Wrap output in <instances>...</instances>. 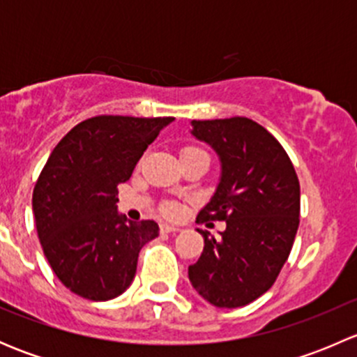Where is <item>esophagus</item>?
<instances>
[{
    "instance_id": "34e87169",
    "label": "esophagus",
    "mask_w": 357,
    "mask_h": 357,
    "mask_svg": "<svg viewBox=\"0 0 357 357\" xmlns=\"http://www.w3.org/2000/svg\"><path fill=\"white\" fill-rule=\"evenodd\" d=\"M160 231L162 233H178V231H181V228H178V226H172V225H167V222H164V225H160Z\"/></svg>"
}]
</instances>
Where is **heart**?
<instances>
[{
    "label": "heart",
    "instance_id": "1",
    "mask_svg": "<svg viewBox=\"0 0 357 357\" xmlns=\"http://www.w3.org/2000/svg\"><path fill=\"white\" fill-rule=\"evenodd\" d=\"M195 146H186V149H183V152H195ZM199 152H202V150H199ZM162 211H164L165 215H176L178 214V207H176L174 204H165L164 207H162Z\"/></svg>",
    "mask_w": 357,
    "mask_h": 357
}]
</instances>
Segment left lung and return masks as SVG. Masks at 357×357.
I'll list each match as a JSON object with an SVG mask.
<instances>
[{
    "label": "left lung",
    "mask_w": 357,
    "mask_h": 357,
    "mask_svg": "<svg viewBox=\"0 0 357 357\" xmlns=\"http://www.w3.org/2000/svg\"><path fill=\"white\" fill-rule=\"evenodd\" d=\"M192 135L221 160V179L197 222L226 221L204 236L190 282L215 307H242L266 294L289 259L298 228L301 186L278 139L247 117L192 121Z\"/></svg>",
    "instance_id": "1"
}]
</instances>
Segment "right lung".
<instances>
[{"instance_id": "obj_1", "label": "right lung", "mask_w": 357, "mask_h": 357, "mask_svg": "<svg viewBox=\"0 0 357 357\" xmlns=\"http://www.w3.org/2000/svg\"><path fill=\"white\" fill-rule=\"evenodd\" d=\"M174 117L98 115L60 139L34 193L36 229L60 282L79 297L110 301L131 285L142 247L158 236L155 221L117 211V186Z\"/></svg>"}]
</instances>
